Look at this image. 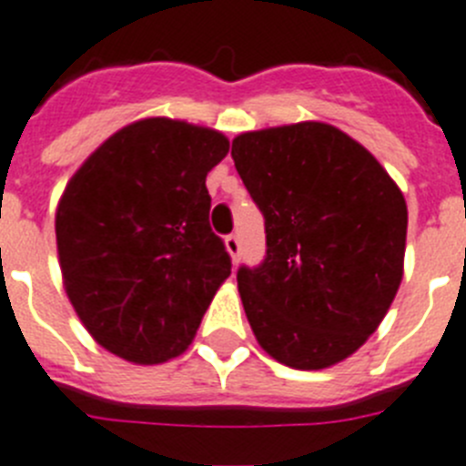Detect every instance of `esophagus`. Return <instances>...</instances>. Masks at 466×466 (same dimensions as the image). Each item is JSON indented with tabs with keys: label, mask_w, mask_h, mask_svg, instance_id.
Instances as JSON below:
<instances>
[{
	"label": "esophagus",
	"mask_w": 466,
	"mask_h": 466,
	"mask_svg": "<svg viewBox=\"0 0 466 466\" xmlns=\"http://www.w3.org/2000/svg\"><path fill=\"white\" fill-rule=\"evenodd\" d=\"M225 248H228V253L232 255L234 262H238V255H241V241H238L237 234H229V237H225Z\"/></svg>",
	"instance_id": "1"
}]
</instances>
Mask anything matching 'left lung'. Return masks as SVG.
Segmentation results:
<instances>
[{"mask_svg": "<svg viewBox=\"0 0 466 466\" xmlns=\"http://www.w3.org/2000/svg\"><path fill=\"white\" fill-rule=\"evenodd\" d=\"M232 160L267 232L262 264L237 271L255 339L285 367L341 362L400 290L404 195L364 146L325 123L238 134Z\"/></svg>", "mask_w": 466, "mask_h": 466, "instance_id": "obj_1", "label": "left lung"}]
</instances>
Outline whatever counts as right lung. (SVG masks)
Segmentation results:
<instances>
[{"label": "right lung", "mask_w": 466, "mask_h": 466, "mask_svg": "<svg viewBox=\"0 0 466 466\" xmlns=\"http://www.w3.org/2000/svg\"><path fill=\"white\" fill-rule=\"evenodd\" d=\"M228 153L216 129L144 118L108 137L66 183L56 216L62 280L108 353L160 364L195 339L232 274L207 190Z\"/></svg>", "instance_id": "1"}]
</instances>
